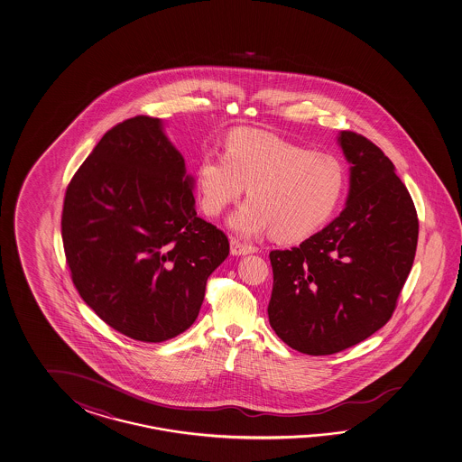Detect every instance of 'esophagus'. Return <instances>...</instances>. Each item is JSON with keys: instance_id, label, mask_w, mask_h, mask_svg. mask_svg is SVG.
<instances>
[{"instance_id": "34e87169", "label": "esophagus", "mask_w": 462, "mask_h": 462, "mask_svg": "<svg viewBox=\"0 0 462 462\" xmlns=\"http://www.w3.org/2000/svg\"><path fill=\"white\" fill-rule=\"evenodd\" d=\"M254 252L256 250H254V246H252V245L244 244V242H240L236 238L230 240V253L236 254V256H245V254H250V253Z\"/></svg>"}]
</instances>
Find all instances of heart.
I'll use <instances>...</instances> for the list:
<instances>
[{
	"label": "heart",
	"mask_w": 462,
	"mask_h": 462,
	"mask_svg": "<svg viewBox=\"0 0 462 462\" xmlns=\"http://www.w3.org/2000/svg\"><path fill=\"white\" fill-rule=\"evenodd\" d=\"M248 196L228 217L242 236L273 230L279 240H299L325 224L340 202L346 173L337 158L314 153L278 135L262 131L234 134L226 152L208 150L196 170L202 210L216 217Z\"/></svg>",
	"instance_id": "b5f03b06"
}]
</instances>
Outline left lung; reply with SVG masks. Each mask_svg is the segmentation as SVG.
<instances>
[{"mask_svg": "<svg viewBox=\"0 0 462 462\" xmlns=\"http://www.w3.org/2000/svg\"><path fill=\"white\" fill-rule=\"evenodd\" d=\"M338 145L349 163L345 209L299 246L270 253V325L312 356L355 346L383 328L417 252V210L393 163L355 132H340Z\"/></svg>", "mask_w": 462, "mask_h": 462, "instance_id": "obj_1", "label": "left lung"}]
</instances>
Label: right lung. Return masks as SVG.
<instances>
[{"mask_svg":"<svg viewBox=\"0 0 462 462\" xmlns=\"http://www.w3.org/2000/svg\"><path fill=\"white\" fill-rule=\"evenodd\" d=\"M192 189L163 121L148 116L106 132L67 188L61 238L73 284L132 340L188 330L228 256L226 234L198 217Z\"/></svg>","mask_w":462,"mask_h":462,"instance_id":"add662e5","label":"right lung"}]
</instances>
